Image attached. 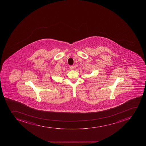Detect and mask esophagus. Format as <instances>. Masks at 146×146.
I'll list each match as a JSON object with an SVG mask.
<instances>
[{
	"mask_svg": "<svg viewBox=\"0 0 146 146\" xmlns=\"http://www.w3.org/2000/svg\"><path fill=\"white\" fill-rule=\"evenodd\" d=\"M69 68H70V69H71V70H73V69H74V66H69Z\"/></svg>",
	"mask_w": 146,
	"mask_h": 146,
	"instance_id": "34e87169",
	"label": "esophagus"
}]
</instances>
